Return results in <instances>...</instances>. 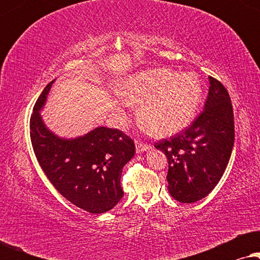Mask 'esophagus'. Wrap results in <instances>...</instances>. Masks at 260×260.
<instances>
[{"mask_svg":"<svg viewBox=\"0 0 260 260\" xmlns=\"http://www.w3.org/2000/svg\"><path fill=\"white\" fill-rule=\"evenodd\" d=\"M148 149H150V145H148L147 143H143V142L136 141V151H137V154H141V152L147 151Z\"/></svg>","mask_w":260,"mask_h":260,"instance_id":"obj_1","label":"esophagus"}]
</instances>
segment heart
Segmentation results:
<instances>
[{
  "label": "heart",
  "mask_w": 260,
  "mask_h": 260,
  "mask_svg": "<svg viewBox=\"0 0 260 260\" xmlns=\"http://www.w3.org/2000/svg\"><path fill=\"white\" fill-rule=\"evenodd\" d=\"M202 86L195 73L179 74L170 69H150L125 78L115 102L116 117L127 119L129 105H139L138 117L156 136H169L184 129L200 104Z\"/></svg>",
  "instance_id": "1"
}]
</instances>
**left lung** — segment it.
I'll use <instances>...</instances> for the list:
<instances>
[{"mask_svg": "<svg viewBox=\"0 0 260 260\" xmlns=\"http://www.w3.org/2000/svg\"><path fill=\"white\" fill-rule=\"evenodd\" d=\"M205 109L189 126L155 143L168 158V190L184 204L211 193L229 165L234 145V117L225 86L209 77Z\"/></svg>", "mask_w": 260, "mask_h": 260, "instance_id": "1", "label": "left lung"}]
</instances>
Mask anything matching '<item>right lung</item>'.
<instances>
[{
  "label": "right lung",
  "mask_w": 260,
  "mask_h": 260,
  "mask_svg": "<svg viewBox=\"0 0 260 260\" xmlns=\"http://www.w3.org/2000/svg\"><path fill=\"white\" fill-rule=\"evenodd\" d=\"M53 83L39 95L30 116V141L39 165L55 189L77 207L94 214L108 212L124 195L120 176L135 155L134 141L105 126L71 140L49 131L40 110Z\"/></svg>",
  "instance_id": "right-lung-1"
}]
</instances>
